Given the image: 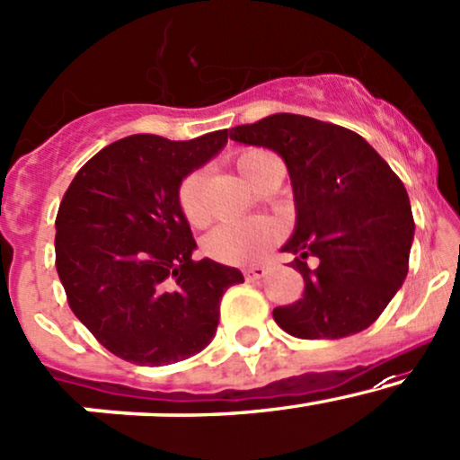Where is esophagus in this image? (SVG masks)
<instances>
[{"instance_id": "1", "label": "esophagus", "mask_w": 460, "mask_h": 460, "mask_svg": "<svg viewBox=\"0 0 460 460\" xmlns=\"http://www.w3.org/2000/svg\"><path fill=\"white\" fill-rule=\"evenodd\" d=\"M266 272H269V269H266V266L253 264V266H246L244 277H246V281H257V279H261V277H264Z\"/></svg>"}]
</instances>
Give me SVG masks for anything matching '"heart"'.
<instances>
[{"label": "heart", "instance_id": "1", "mask_svg": "<svg viewBox=\"0 0 460 460\" xmlns=\"http://www.w3.org/2000/svg\"><path fill=\"white\" fill-rule=\"evenodd\" d=\"M270 153L260 148L242 150L235 165L246 181L255 172L257 165L270 159ZM179 207L190 225H203L207 220L205 207V174L191 172L179 188ZM277 240V226L270 220H240L226 222L211 231L205 240V253L222 264H251Z\"/></svg>", "mask_w": 460, "mask_h": 460}]
</instances>
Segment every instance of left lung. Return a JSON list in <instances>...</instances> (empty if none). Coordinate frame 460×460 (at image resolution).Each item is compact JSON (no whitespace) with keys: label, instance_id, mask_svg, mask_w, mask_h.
I'll list each match as a JSON object with an SVG mask.
<instances>
[{"label":"left lung","instance_id":"left-lung-1","mask_svg":"<svg viewBox=\"0 0 460 460\" xmlns=\"http://www.w3.org/2000/svg\"><path fill=\"white\" fill-rule=\"evenodd\" d=\"M229 135L277 153L290 174L296 218L281 251L296 255L305 290L275 307L277 325L307 341L367 330L408 272L415 222L402 181L360 135L305 115L275 113Z\"/></svg>","mask_w":460,"mask_h":460}]
</instances>
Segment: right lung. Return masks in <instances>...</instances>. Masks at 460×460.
Masks as SVG:
<instances>
[{
    "label": "right lung",
    "mask_w": 460,
    "mask_h": 460,
    "mask_svg": "<svg viewBox=\"0 0 460 460\" xmlns=\"http://www.w3.org/2000/svg\"><path fill=\"white\" fill-rule=\"evenodd\" d=\"M229 130L170 141L130 135L91 156L57 216V270L78 321L133 365H172L216 336L238 269L194 261L179 188L226 146Z\"/></svg>",
    "instance_id": "obj_1"
}]
</instances>
